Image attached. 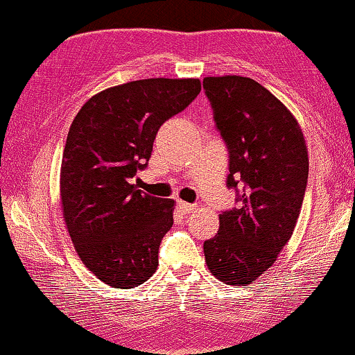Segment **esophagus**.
<instances>
[{
    "instance_id": "34e87169",
    "label": "esophagus",
    "mask_w": 355,
    "mask_h": 355,
    "mask_svg": "<svg viewBox=\"0 0 355 355\" xmlns=\"http://www.w3.org/2000/svg\"><path fill=\"white\" fill-rule=\"evenodd\" d=\"M178 209L182 211L183 214H190V213H193V211H196L198 208H196V205H190V203H185V201H178Z\"/></svg>"
}]
</instances>
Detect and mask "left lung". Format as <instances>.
<instances>
[{"label":"left lung","mask_w":355,"mask_h":355,"mask_svg":"<svg viewBox=\"0 0 355 355\" xmlns=\"http://www.w3.org/2000/svg\"><path fill=\"white\" fill-rule=\"evenodd\" d=\"M206 96L230 150L227 187L244 185L241 206L219 214L205 241L209 272L248 286L267 272L297 226L308 182V149L297 118L252 78L206 77Z\"/></svg>","instance_id":"obj_1"}]
</instances>
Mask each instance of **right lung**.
<instances>
[{
	"label": "right lung",
	"instance_id": "right-lung-1",
	"mask_svg": "<svg viewBox=\"0 0 355 355\" xmlns=\"http://www.w3.org/2000/svg\"><path fill=\"white\" fill-rule=\"evenodd\" d=\"M200 92L198 78L136 80L96 93L70 125L60 167L65 226L85 267L113 288H134L157 270L175 201L132 180L160 125Z\"/></svg>",
	"mask_w": 355,
	"mask_h": 355
}]
</instances>
